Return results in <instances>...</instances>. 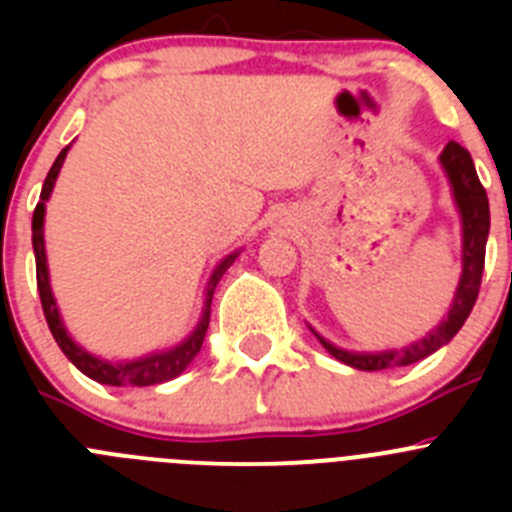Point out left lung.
I'll use <instances>...</instances> for the list:
<instances>
[{
    "instance_id": "1",
    "label": "left lung",
    "mask_w": 512,
    "mask_h": 512,
    "mask_svg": "<svg viewBox=\"0 0 512 512\" xmlns=\"http://www.w3.org/2000/svg\"><path fill=\"white\" fill-rule=\"evenodd\" d=\"M438 161H441L443 171L449 176L454 205L461 217V279L459 287H456L454 302H451L446 318L425 338L405 348H387V351H372V354L369 351L338 348L336 343L325 341L318 330L310 328L315 338L323 343L325 351L341 364L354 366L361 372H379V369H392V366L415 364V361L436 354L438 348L446 346L459 333L464 320L472 312L474 302H477L479 282H482V271H485L487 235H490V202H487V192L479 182L477 169H474V161L467 148H461L459 143L451 140L441 151Z\"/></svg>"
}]
</instances>
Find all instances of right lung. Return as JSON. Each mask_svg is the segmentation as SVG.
<instances>
[{
    "label": "right lung",
    "instance_id": "right-lung-1",
    "mask_svg": "<svg viewBox=\"0 0 512 512\" xmlns=\"http://www.w3.org/2000/svg\"><path fill=\"white\" fill-rule=\"evenodd\" d=\"M71 146L63 148L58 153V158L53 161L51 171L45 176L43 192H40V202L33 212V251H35V269H38V292H40V302H43V312L45 320H48V328H51L53 338L61 346V351L66 354V359L79 369L81 374H87L89 379L99 384H110V387H151V384H161L169 382V379L179 377V374L187 369L189 364L194 361V356L200 354L202 341H205L207 325H210V305H212V295H215L217 282L223 279L225 271L230 269L241 251L228 253L220 264L212 269L210 279H207L205 287V305H202V315L194 325V330L184 338L182 343H176V346L166 348V351H153V354L140 356V359H130V361H107L99 359V356L89 354L87 348H81L74 338L69 336V330L63 325L61 312H58L56 297H53L51 289V277H48V259H45V238H43V223H45V202L51 200V192L56 187L58 171H61L63 161H66V153H69Z\"/></svg>",
    "mask_w": 512,
    "mask_h": 512
}]
</instances>
